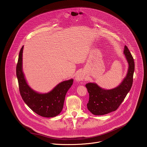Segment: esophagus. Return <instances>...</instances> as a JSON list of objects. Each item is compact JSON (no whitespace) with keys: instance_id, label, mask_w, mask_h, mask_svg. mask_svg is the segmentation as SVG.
I'll return each instance as SVG.
<instances>
[{"instance_id":"obj_1","label":"esophagus","mask_w":147,"mask_h":147,"mask_svg":"<svg viewBox=\"0 0 147 147\" xmlns=\"http://www.w3.org/2000/svg\"><path fill=\"white\" fill-rule=\"evenodd\" d=\"M85 78V74L84 72H79V74H77V75L75 77V80H76V81L79 82L83 81Z\"/></svg>"}]
</instances>
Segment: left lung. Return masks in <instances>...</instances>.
Here are the masks:
<instances>
[{
	"label": "left lung",
	"instance_id": "1",
	"mask_svg": "<svg viewBox=\"0 0 147 147\" xmlns=\"http://www.w3.org/2000/svg\"><path fill=\"white\" fill-rule=\"evenodd\" d=\"M123 54L128 63V69L126 76L119 85L113 89H106L95 83H88L85 85L89 95L87 108L93 115H103L115 111L131 88L135 63L126 45Z\"/></svg>",
	"mask_w": 147,
	"mask_h": 147
}]
</instances>
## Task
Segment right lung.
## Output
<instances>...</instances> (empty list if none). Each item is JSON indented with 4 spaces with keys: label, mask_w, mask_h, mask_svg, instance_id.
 <instances>
[{
    "label": "right lung",
    "mask_w": 147,
    "mask_h": 147,
    "mask_svg": "<svg viewBox=\"0 0 147 147\" xmlns=\"http://www.w3.org/2000/svg\"><path fill=\"white\" fill-rule=\"evenodd\" d=\"M24 46L20 51L16 66V76L19 90L24 102L34 113L43 117L52 118L59 115L63 109L65 94L73 84L74 79L65 80L47 93L33 90L28 84L22 70Z\"/></svg>",
    "instance_id": "obj_1"
}]
</instances>
